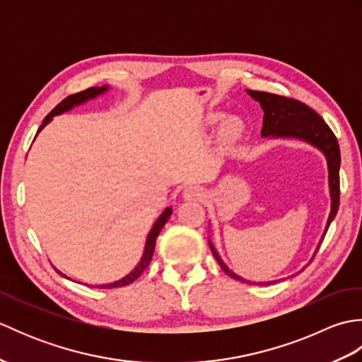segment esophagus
Instances as JSON below:
<instances>
[{
  "label": "esophagus",
  "instance_id": "obj_1",
  "mask_svg": "<svg viewBox=\"0 0 362 362\" xmlns=\"http://www.w3.org/2000/svg\"><path fill=\"white\" fill-rule=\"evenodd\" d=\"M182 197L185 199V201H202L205 197L204 189L197 185H189L185 189H183Z\"/></svg>",
  "mask_w": 362,
  "mask_h": 362
}]
</instances>
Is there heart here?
Listing matches in <instances>:
<instances>
[{
  "mask_svg": "<svg viewBox=\"0 0 362 362\" xmlns=\"http://www.w3.org/2000/svg\"><path fill=\"white\" fill-rule=\"evenodd\" d=\"M214 119H218V117H213V121H214ZM228 127H232V129L236 127V122H235V121H230V122H228Z\"/></svg>",
  "mask_w": 362,
  "mask_h": 362,
  "instance_id": "heart-1",
  "label": "heart"
}]
</instances>
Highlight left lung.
I'll use <instances>...</instances> for the list:
<instances>
[{
  "label": "left lung",
  "mask_w": 362,
  "mask_h": 362,
  "mask_svg": "<svg viewBox=\"0 0 362 362\" xmlns=\"http://www.w3.org/2000/svg\"><path fill=\"white\" fill-rule=\"evenodd\" d=\"M245 91H247V95L252 99H255L257 103H259L261 109L264 112L263 127H261V136H263L264 140L303 141L306 144L313 146V148H316L327 160L328 189H329V201H332V205H329V214L327 219L324 235H322L316 247V252H317L329 224H332V221L336 216L337 206H339V168H341L339 144H337V140L334 134L332 132V129H329L325 124V121L322 119L313 109H310L308 105H305L300 101H296V99L266 93V91H253V90H245ZM209 244L222 271L232 276V279L240 280L243 283H249V284L250 283L252 284H274L276 281H280V280H272V281L257 283V281L243 279V276L235 274L232 269H228V266L222 261L219 252L216 250V247H214L211 240H209ZM316 252H314V255H316Z\"/></svg>",
  "instance_id": "8db88e82"
}]
</instances>
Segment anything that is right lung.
Returning a JSON list of instances; mask_svg holds the SVG:
<instances>
[{"instance_id":"obj_1","label":"right lung","mask_w":362,"mask_h":362,"mask_svg":"<svg viewBox=\"0 0 362 362\" xmlns=\"http://www.w3.org/2000/svg\"><path fill=\"white\" fill-rule=\"evenodd\" d=\"M109 90H110L109 86L91 87V88H88V90L81 91V93H76V95H71V96L65 98L64 101L60 103L57 107H54V110H51L49 115H46V118L43 119L40 129L37 130V135L42 132L45 126L49 124V122L52 121L54 117H59V115H62V113H66V112L73 110L74 107H79V105L87 104L88 101H93V99H96L98 96L105 95ZM37 135H35V136H37ZM34 140H35V138H34ZM171 214H173V206H166V209L163 210V213H161L160 216L157 218V221L153 222V226H152V228L149 230V233H148V238H146V243H144V249H143V253H141V258H140V261H138V263H136V266L132 269V271H130L127 275H124V276H122V279H119V280H117V281L103 283V284H90V286H91V288H98V289H109V288L126 286V284H130L132 281H135V280L138 279V276H140V275L143 274L144 269L149 266L151 258H152V253H153V249H156L157 236L160 235L161 228H163L166 222L169 221V216H171ZM54 269H56V267H54ZM56 271H57L60 275H62V276H65V279L71 280L70 276L65 275L64 272H60L59 269H56Z\"/></svg>"}]
</instances>
